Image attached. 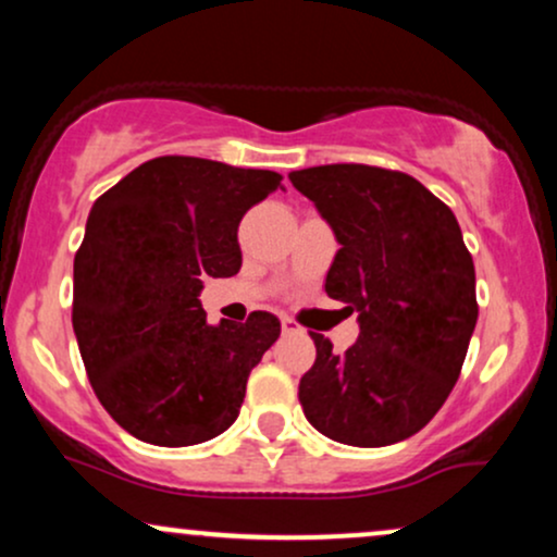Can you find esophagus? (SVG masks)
Instances as JSON below:
<instances>
[{"label": "esophagus", "mask_w": 557, "mask_h": 557, "mask_svg": "<svg viewBox=\"0 0 557 557\" xmlns=\"http://www.w3.org/2000/svg\"><path fill=\"white\" fill-rule=\"evenodd\" d=\"M280 324H283V332H285V335H298V332H300L298 322H293L290 317H283V319H280Z\"/></svg>", "instance_id": "1"}]
</instances>
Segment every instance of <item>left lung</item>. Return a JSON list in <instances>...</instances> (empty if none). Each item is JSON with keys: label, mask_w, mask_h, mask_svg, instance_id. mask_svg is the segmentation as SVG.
Instances as JSON below:
<instances>
[{"label": "left lung", "mask_w": 557, "mask_h": 557, "mask_svg": "<svg viewBox=\"0 0 557 557\" xmlns=\"http://www.w3.org/2000/svg\"><path fill=\"white\" fill-rule=\"evenodd\" d=\"M287 177L341 243L324 290L361 330L343 356L311 332L317 361L298 385L306 419L343 445L400 443L443 408L476 327L474 261L456 214L406 172L324 164Z\"/></svg>", "instance_id": "left-lung-1"}]
</instances>
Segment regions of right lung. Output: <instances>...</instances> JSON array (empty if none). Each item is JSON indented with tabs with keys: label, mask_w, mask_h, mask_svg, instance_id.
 <instances>
[{
	"label": "right lung",
	"mask_w": 557,
	"mask_h": 557,
	"mask_svg": "<svg viewBox=\"0 0 557 557\" xmlns=\"http://www.w3.org/2000/svg\"><path fill=\"white\" fill-rule=\"evenodd\" d=\"M272 170L198 157L144 162L94 201L73 264V330L107 413L144 443H207L238 419L280 319L207 322L203 277L240 270L238 225L283 188Z\"/></svg>",
	"instance_id": "right-lung-1"
}]
</instances>
